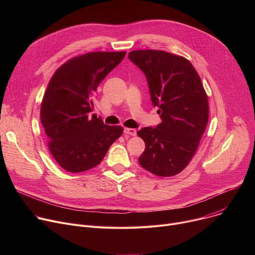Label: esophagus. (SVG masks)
<instances>
[{
	"mask_svg": "<svg viewBox=\"0 0 255 255\" xmlns=\"http://www.w3.org/2000/svg\"><path fill=\"white\" fill-rule=\"evenodd\" d=\"M124 133L127 135H131V136H135L136 135V130L133 128H124Z\"/></svg>",
	"mask_w": 255,
	"mask_h": 255,
	"instance_id": "34e87169",
	"label": "esophagus"
}]
</instances>
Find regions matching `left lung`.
<instances>
[{
  "instance_id": "8db88e82",
  "label": "left lung",
  "mask_w": 255,
  "mask_h": 255,
  "mask_svg": "<svg viewBox=\"0 0 255 255\" xmlns=\"http://www.w3.org/2000/svg\"><path fill=\"white\" fill-rule=\"evenodd\" d=\"M129 59L146 77L161 123L137 134L145 142L139 164L158 176L179 173L191 161L206 130L208 97L192 63L160 50H134Z\"/></svg>"
}]
</instances>
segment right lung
Here are the masks:
<instances>
[{"mask_svg":"<svg viewBox=\"0 0 255 255\" xmlns=\"http://www.w3.org/2000/svg\"><path fill=\"white\" fill-rule=\"evenodd\" d=\"M126 52H90L66 61L52 76L40 109L48 148L56 162L69 172L98 165L122 135L120 126H109L90 116L100 83L125 57Z\"/></svg>","mask_w":255,"mask_h":255,"instance_id":"obj_1","label":"right lung"}]
</instances>
